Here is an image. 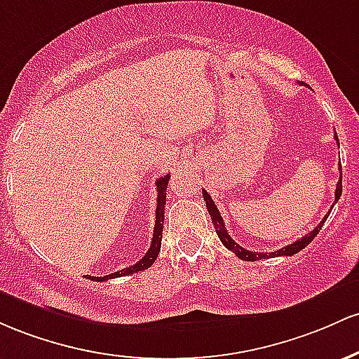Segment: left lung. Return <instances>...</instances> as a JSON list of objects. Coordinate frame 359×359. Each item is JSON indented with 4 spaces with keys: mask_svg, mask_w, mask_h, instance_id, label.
<instances>
[{
    "mask_svg": "<svg viewBox=\"0 0 359 359\" xmlns=\"http://www.w3.org/2000/svg\"><path fill=\"white\" fill-rule=\"evenodd\" d=\"M334 137H336V142L339 144V139H337V135H334ZM339 169H341V166H339ZM341 193H342V175L339 176V181H337L336 200H334V201L339 200ZM203 200L207 201L208 213H210L213 227H215V232H217V236H219V239L222 241V244L229 249V251H232L233 255H236L237 257H239V259H243V261H257V259H266V257H271V256H293V255H297V252H300L302 249H305L310 243H312L313 237H316L317 233H319V231L322 229V225H324L325 220H327L329 213H331V210H329L327 215H325L324 219H322V222L317 225V227L313 229L312 232L305 233V236L302 237V239L295 241V243H293V244L285 245V248L278 249V251H275V252H252V251H249V249H244L243 245L237 244L236 241H233L232 237L229 236L227 229H225V225H224V219H222V217H220L219 208L215 207V203H213L212 196L208 195V193L205 191V190H203ZM332 207H334V205H332Z\"/></svg>",
    "mask_w": 359,
    "mask_h": 359,
    "instance_id": "left-lung-1",
    "label": "left lung"
}]
</instances>
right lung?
Instances as JSON below:
<instances>
[{
    "label": "right lung",
    "mask_w": 359,
    "mask_h": 359,
    "mask_svg": "<svg viewBox=\"0 0 359 359\" xmlns=\"http://www.w3.org/2000/svg\"><path fill=\"white\" fill-rule=\"evenodd\" d=\"M168 181H169V175L164 176V178H159L156 181V188H158V207H156V225H154V232H152V241H151V248L146 252V256L135 263L134 266H128L120 269V271L111 273V275L107 276H86L90 280L95 281H107L111 280V278H118V276H126V275H132V273H139L144 271V269L151 268L152 263L156 261V257L159 256L161 251V239H163V225H164V207H166V188H168Z\"/></svg>",
    "instance_id": "obj_1"
}]
</instances>
